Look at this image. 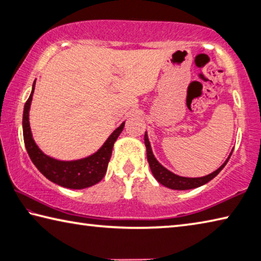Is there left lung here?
<instances>
[{"mask_svg":"<svg viewBox=\"0 0 261 261\" xmlns=\"http://www.w3.org/2000/svg\"><path fill=\"white\" fill-rule=\"evenodd\" d=\"M145 146H146V154H147V161L149 168H151V171L154 177L158 180L159 183L162 184L163 187L173 189V190H191V189H196L199 188L201 185H204L206 183H208L211 179H213L216 175H218L221 170L223 169L224 166L227 165V162L231 156H228V159L222 166H221L219 169H216L213 173L206 176H202V177H183V176H178L174 173H171L170 170H168L167 168L163 167L160 162H159L154 154L152 152V147L151 144H149L147 134L145 132Z\"/></svg>","mask_w":261,"mask_h":261,"instance_id":"obj_1","label":"left lung"}]
</instances>
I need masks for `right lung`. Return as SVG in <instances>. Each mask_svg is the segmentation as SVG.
Wrapping results in <instances>:
<instances>
[{
  "mask_svg": "<svg viewBox=\"0 0 261 261\" xmlns=\"http://www.w3.org/2000/svg\"><path fill=\"white\" fill-rule=\"evenodd\" d=\"M35 82L33 83L32 92L29 96L28 101L24 106L23 114V135L26 151H28L30 159L38 168V170L45 176L46 178L51 180L53 183L61 185L63 188L81 190L90 188L92 185L99 183L107 171L108 162L112 156L113 147L118 136L121 135L124 127V123L115 130L112 135L108 137L106 143L101 146L98 151L92 155L79 159L73 161H61L46 155L32 137L30 126V107L32 96L34 93Z\"/></svg>",
  "mask_w": 261,
  "mask_h": 261,
  "instance_id": "right-lung-1",
  "label": "right lung"
}]
</instances>
